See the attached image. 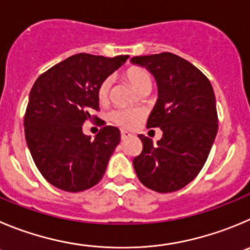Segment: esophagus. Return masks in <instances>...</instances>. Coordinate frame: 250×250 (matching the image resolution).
<instances>
[{
    "mask_svg": "<svg viewBox=\"0 0 250 250\" xmlns=\"http://www.w3.org/2000/svg\"><path fill=\"white\" fill-rule=\"evenodd\" d=\"M130 136H132V134H130L129 132H127V130H122V132H121V138H122V139L129 138Z\"/></svg>",
    "mask_w": 250,
    "mask_h": 250,
    "instance_id": "1",
    "label": "esophagus"
}]
</instances>
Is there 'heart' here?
I'll return each instance as SVG.
<instances>
[{
    "mask_svg": "<svg viewBox=\"0 0 250 250\" xmlns=\"http://www.w3.org/2000/svg\"><path fill=\"white\" fill-rule=\"evenodd\" d=\"M125 76L130 85L136 88L138 92H143L146 90H150L151 79L150 72L141 66H130L125 71ZM111 79L106 78L101 81L97 87V99L101 104H106L108 101L109 91H111ZM143 118V113L139 109H116L109 114V121L121 128H134L139 125Z\"/></svg>",
    "mask_w": 250,
    "mask_h": 250,
    "instance_id": "b5f03b06",
    "label": "heart"
}]
</instances>
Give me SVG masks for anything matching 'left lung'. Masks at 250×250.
Instances as JSON below:
<instances>
[{
  "label": "left lung",
  "instance_id": "1",
  "mask_svg": "<svg viewBox=\"0 0 250 250\" xmlns=\"http://www.w3.org/2000/svg\"><path fill=\"white\" fill-rule=\"evenodd\" d=\"M157 80L159 99L146 128H160L154 146L143 134V150L133 159L139 181L157 192H174L199 175L212 148L217 129L216 99L208 79L190 62L172 53L134 57Z\"/></svg>",
  "mask_w": 250,
  "mask_h": 250
}]
</instances>
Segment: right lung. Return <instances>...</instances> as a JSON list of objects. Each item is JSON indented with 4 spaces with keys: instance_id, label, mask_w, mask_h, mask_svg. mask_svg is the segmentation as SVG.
I'll use <instances>...</instances> for the list:
<instances>
[{
    "instance_id": "1",
    "label": "right lung",
    "mask_w": 250,
    "mask_h": 250,
    "mask_svg": "<svg viewBox=\"0 0 250 250\" xmlns=\"http://www.w3.org/2000/svg\"><path fill=\"white\" fill-rule=\"evenodd\" d=\"M128 55L104 58L80 53L54 65L36 80L24 114L25 141L48 183L67 192L92 188L104 176L121 141L117 127L106 125L95 140L86 137V120L100 119L97 87Z\"/></svg>"
}]
</instances>
